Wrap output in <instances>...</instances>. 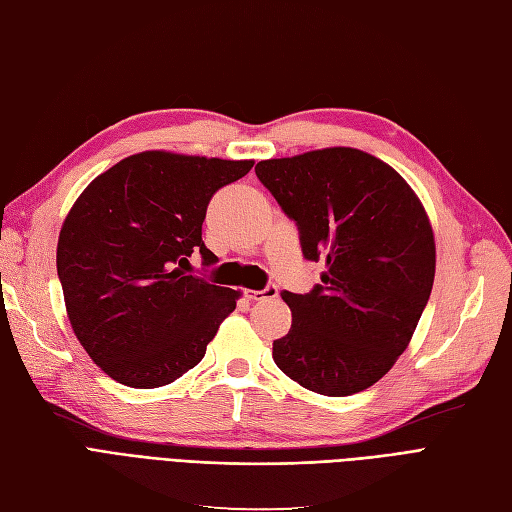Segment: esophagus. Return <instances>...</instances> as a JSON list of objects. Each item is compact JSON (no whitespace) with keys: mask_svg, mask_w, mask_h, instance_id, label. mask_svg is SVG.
<instances>
[{"mask_svg":"<svg viewBox=\"0 0 512 512\" xmlns=\"http://www.w3.org/2000/svg\"><path fill=\"white\" fill-rule=\"evenodd\" d=\"M276 295H278V289L274 285H268L266 289H259V291L255 289L246 291V298L249 300H266V298H276Z\"/></svg>","mask_w":512,"mask_h":512,"instance_id":"obj_1","label":"esophagus"}]
</instances>
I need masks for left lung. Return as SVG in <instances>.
Listing matches in <instances>:
<instances>
[{
  "label": "left lung",
  "instance_id": "1",
  "mask_svg": "<svg viewBox=\"0 0 512 512\" xmlns=\"http://www.w3.org/2000/svg\"><path fill=\"white\" fill-rule=\"evenodd\" d=\"M255 174L298 225L304 257L327 266L310 293H280L293 321L274 340L276 366L332 398L372 387L432 293L436 242L421 200L385 161L349 146L259 161Z\"/></svg>",
  "mask_w": 512,
  "mask_h": 512
}]
</instances>
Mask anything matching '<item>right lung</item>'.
<instances>
[{
    "mask_svg": "<svg viewBox=\"0 0 512 512\" xmlns=\"http://www.w3.org/2000/svg\"><path fill=\"white\" fill-rule=\"evenodd\" d=\"M251 159L144 151L91 180L65 217L57 274L82 349L114 381L155 389L200 364L240 291L185 272L210 197Z\"/></svg>",
    "mask_w": 512,
    "mask_h": 512,
    "instance_id": "obj_1",
    "label": "right lung"
}]
</instances>
